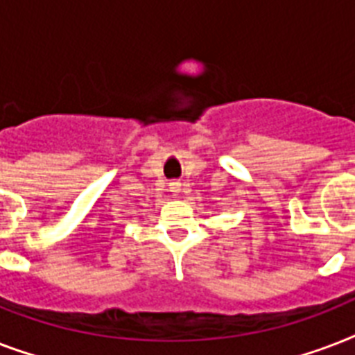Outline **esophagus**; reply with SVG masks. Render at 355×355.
I'll use <instances>...</instances> for the list:
<instances>
[{
  "label": "esophagus",
  "instance_id": "34e87169",
  "mask_svg": "<svg viewBox=\"0 0 355 355\" xmlns=\"http://www.w3.org/2000/svg\"><path fill=\"white\" fill-rule=\"evenodd\" d=\"M169 189H171L173 193H178V191H180V182H177V180H173V182L169 184Z\"/></svg>",
  "mask_w": 355,
  "mask_h": 355
}]
</instances>
